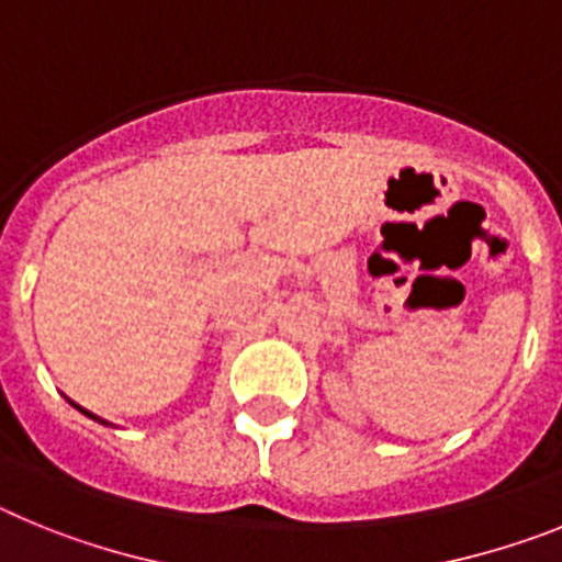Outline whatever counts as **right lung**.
<instances>
[{
    "instance_id": "add662e5",
    "label": "right lung",
    "mask_w": 562,
    "mask_h": 562,
    "mask_svg": "<svg viewBox=\"0 0 562 562\" xmlns=\"http://www.w3.org/2000/svg\"><path fill=\"white\" fill-rule=\"evenodd\" d=\"M76 407H78V404H76ZM78 409H81V413H85V416H90V418H95V416H92V413H87V409L85 407H78ZM99 422H101V418H99ZM106 424V422H104Z\"/></svg>"
}]
</instances>
